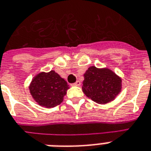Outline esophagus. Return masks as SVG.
<instances>
[{
  "label": "esophagus",
  "mask_w": 151,
  "mask_h": 151,
  "mask_svg": "<svg viewBox=\"0 0 151 151\" xmlns=\"http://www.w3.org/2000/svg\"><path fill=\"white\" fill-rule=\"evenodd\" d=\"M72 85L73 86H80L81 85V81H76L74 83H73Z\"/></svg>",
  "instance_id": "1"
}]
</instances>
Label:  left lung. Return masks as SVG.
Masks as SVG:
<instances>
[{
    "instance_id": "left-lung-1",
    "label": "left lung",
    "mask_w": 151,
    "mask_h": 151,
    "mask_svg": "<svg viewBox=\"0 0 151 151\" xmlns=\"http://www.w3.org/2000/svg\"><path fill=\"white\" fill-rule=\"evenodd\" d=\"M82 91L88 98L99 104L113 101L121 93L122 80L108 68L91 66L83 74Z\"/></svg>"
}]
</instances>
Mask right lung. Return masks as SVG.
<instances>
[{
    "label": "right lung",
    "mask_w": 151,
    "mask_h": 151,
    "mask_svg": "<svg viewBox=\"0 0 151 151\" xmlns=\"http://www.w3.org/2000/svg\"><path fill=\"white\" fill-rule=\"evenodd\" d=\"M68 89L67 81L54 70L39 73L33 78L29 86L33 99L47 108L60 104Z\"/></svg>",
    "instance_id": "obj_1"
}]
</instances>
